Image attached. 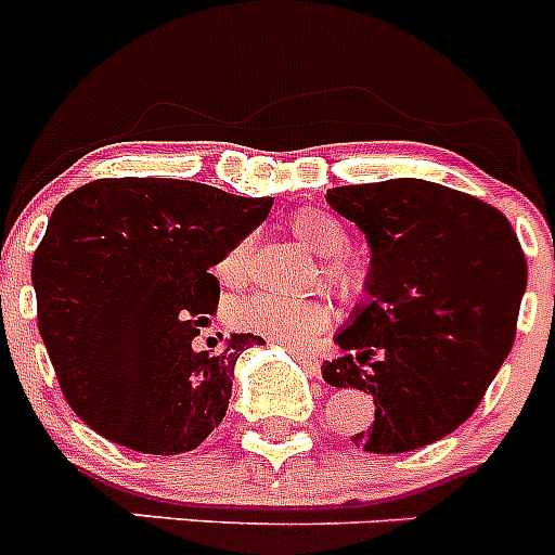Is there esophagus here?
Wrapping results in <instances>:
<instances>
[{
	"instance_id": "1",
	"label": "esophagus",
	"mask_w": 555,
	"mask_h": 555,
	"mask_svg": "<svg viewBox=\"0 0 555 555\" xmlns=\"http://www.w3.org/2000/svg\"><path fill=\"white\" fill-rule=\"evenodd\" d=\"M288 352H292L294 358H297V361H300L302 366H306L308 372H311V375H320V358L313 356V352H308V350H302V347H294V345H288Z\"/></svg>"
}]
</instances>
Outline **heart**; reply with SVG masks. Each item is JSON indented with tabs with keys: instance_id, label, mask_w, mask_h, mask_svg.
<instances>
[{
	"instance_id": "heart-1",
	"label": "heart",
	"mask_w": 555,
	"mask_h": 555,
	"mask_svg": "<svg viewBox=\"0 0 555 555\" xmlns=\"http://www.w3.org/2000/svg\"><path fill=\"white\" fill-rule=\"evenodd\" d=\"M292 233L308 249L325 258L322 274L336 288V294L347 302L364 300L370 294L372 274L366 261L358 255H347V228L333 214L322 208H302L292 217ZM253 261V242L242 238L219 258L217 278L224 286H242L249 278ZM331 302L325 297H283L272 292H255L230 306V322L238 331L258 333L281 341H306L313 333L331 325Z\"/></svg>"
}]
</instances>
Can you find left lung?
Listing matches in <instances>:
<instances>
[{"instance_id":"obj_1","label":"left lung","mask_w":555,"mask_h":555,"mask_svg":"<svg viewBox=\"0 0 555 555\" xmlns=\"http://www.w3.org/2000/svg\"><path fill=\"white\" fill-rule=\"evenodd\" d=\"M327 205L366 235L372 286L322 364L336 389L370 391L366 453H409L453 434L512 352L528 283L508 219L416 178L338 185Z\"/></svg>"}]
</instances>
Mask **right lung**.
I'll list each match as a JSON object with an SVG mask.
<instances>
[{
	"label": "right lung",
	"instance_id": "add662e5",
	"mask_svg": "<svg viewBox=\"0 0 555 555\" xmlns=\"http://www.w3.org/2000/svg\"><path fill=\"white\" fill-rule=\"evenodd\" d=\"M269 208L169 178L94 180L57 203L33 258L38 331L88 428L152 455L189 453L219 428L235 361L263 338L191 341L219 306L210 267Z\"/></svg>",
	"mask_w": 555,
	"mask_h": 555
}]
</instances>
